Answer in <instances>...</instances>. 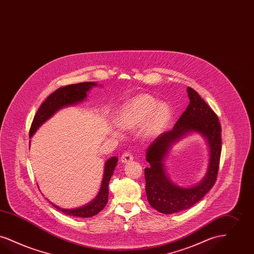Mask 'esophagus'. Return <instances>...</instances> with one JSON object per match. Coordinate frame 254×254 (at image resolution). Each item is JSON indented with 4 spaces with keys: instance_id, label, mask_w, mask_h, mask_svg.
I'll return each mask as SVG.
<instances>
[{
    "instance_id": "1",
    "label": "esophagus",
    "mask_w": 254,
    "mask_h": 254,
    "mask_svg": "<svg viewBox=\"0 0 254 254\" xmlns=\"http://www.w3.org/2000/svg\"><path fill=\"white\" fill-rule=\"evenodd\" d=\"M131 161H133V156H132L130 153H123L122 157H121V162L123 163H130Z\"/></svg>"
}]
</instances>
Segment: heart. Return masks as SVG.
<instances>
[{
    "label": "heart",
    "instance_id": "heart-1",
    "mask_svg": "<svg viewBox=\"0 0 254 254\" xmlns=\"http://www.w3.org/2000/svg\"><path fill=\"white\" fill-rule=\"evenodd\" d=\"M172 118V110L166 103L150 94H138L125 103L115 117V124L125 130H133L142 126L145 139H152L165 129Z\"/></svg>",
    "mask_w": 254,
    "mask_h": 254
}]
</instances>
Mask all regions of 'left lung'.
<instances>
[{"instance_id": "8db88e82", "label": "left lung", "mask_w": 254, "mask_h": 254, "mask_svg": "<svg viewBox=\"0 0 254 254\" xmlns=\"http://www.w3.org/2000/svg\"><path fill=\"white\" fill-rule=\"evenodd\" d=\"M190 103L172 130L158 136L146 150L144 169L147 200L155 210L162 213H178L198 202L215 183L221 155V126L217 115L199 94L187 88ZM196 131L206 139L210 150L209 165L205 177L193 188L183 189L172 183L165 171L164 161L173 143L185 134Z\"/></svg>"}]
</instances>
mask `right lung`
<instances>
[{"label":"right lung","instance_id":"1","mask_svg":"<svg viewBox=\"0 0 254 254\" xmlns=\"http://www.w3.org/2000/svg\"><path fill=\"white\" fill-rule=\"evenodd\" d=\"M95 86H97V83L83 82V83L71 84L65 87H61L51 93L46 98V100L41 104L40 109L38 110L33 119L30 131H29L30 138L41 125L45 121H47L56 112L64 107L75 105L83 101L87 97V92L90 91L92 87H95ZM117 162H118V159L116 157H112L106 162L99 193L92 201L88 203L87 205L76 209H63L55 205L50 200L48 201L51 203L52 205H54V207H56L59 211L67 215L84 218V217H91L97 214L99 212H101L108 202L109 183L113 175V171L117 164Z\"/></svg>","mask_w":254,"mask_h":254}]
</instances>
